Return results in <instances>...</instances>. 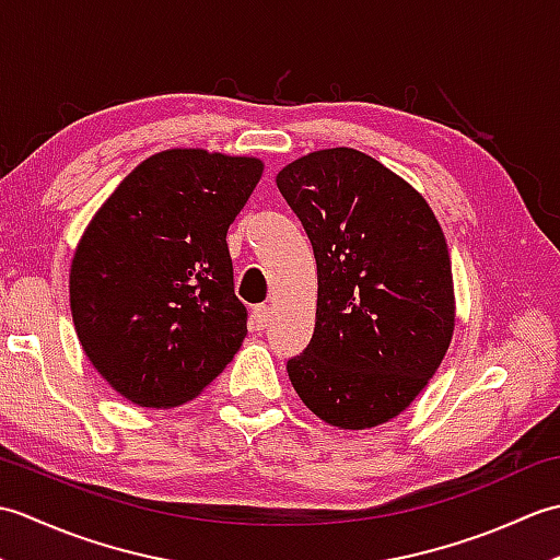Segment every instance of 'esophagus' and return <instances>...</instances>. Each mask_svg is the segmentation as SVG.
Masks as SVG:
<instances>
[{"label": "esophagus", "mask_w": 560, "mask_h": 560, "mask_svg": "<svg viewBox=\"0 0 560 560\" xmlns=\"http://www.w3.org/2000/svg\"><path fill=\"white\" fill-rule=\"evenodd\" d=\"M269 323H271V307L269 305L253 307V325H255V329H265Z\"/></svg>", "instance_id": "esophagus-1"}]
</instances>
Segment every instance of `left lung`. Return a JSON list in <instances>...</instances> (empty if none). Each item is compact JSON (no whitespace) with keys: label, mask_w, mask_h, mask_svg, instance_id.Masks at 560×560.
I'll return each mask as SVG.
<instances>
[{"label":"left lung","mask_w":560,"mask_h":560,"mask_svg":"<svg viewBox=\"0 0 560 560\" xmlns=\"http://www.w3.org/2000/svg\"><path fill=\"white\" fill-rule=\"evenodd\" d=\"M277 185L317 261L313 339L287 363L293 389L343 431L395 419L435 375L455 329L435 213L399 175L347 147L289 163Z\"/></svg>","instance_id":"obj_1"}]
</instances>
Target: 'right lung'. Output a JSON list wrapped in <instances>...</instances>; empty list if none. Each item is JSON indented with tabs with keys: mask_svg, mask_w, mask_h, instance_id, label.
Listing matches in <instances>:
<instances>
[{
	"mask_svg": "<svg viewBox=\"0 0 560 560\" xmlns=\"http://www.w3.org/2000/svg\"><path fill=\"white\" fill-rule=\"evenodd\" d=\"M261 161L171 149L139 163L91 219L69 271L71 317L93 368L125 399L197 397L247 335L225 233Z\"/></svg>",
	"mask_w": 560,
	"mask_h": 560,
	"instance_id": "1",
	"label": "right lung"
}]
</instances>
